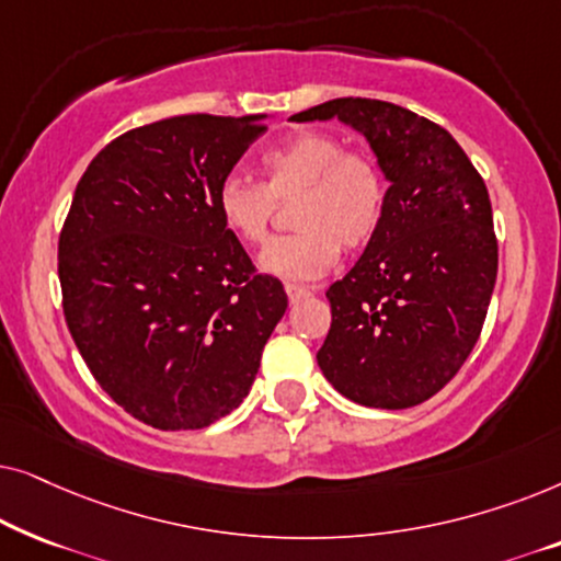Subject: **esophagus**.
<instances>
[{"label":"esophagus","mask_w":561,"mask_h":561,"mask_svg":"<svg viewBox=\"0 0 561 561\" xmlns=\"http://www.w3.org/2000/svg\"><path fill=\"white\" fill-rule=\"evenodd\" d=\"M286 294H288L290 304H298V301H304V298L311 296V288L296 286V283H286Z\"/></svg>","instance_id":"34e87169"}]
</instances>
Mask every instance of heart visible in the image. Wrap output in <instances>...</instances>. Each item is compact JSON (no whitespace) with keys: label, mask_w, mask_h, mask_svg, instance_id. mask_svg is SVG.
<instances>
[{"label":"heart","mask_w":561,"mask_h":561,"mask_svg":"<svg viewBox=\"0 0 561 561\" xmlns=\"http://www.w3.org/2000/svg\"><path fill=\"white\" fill-rule=\"evenodd\" d=\"M263 183L227 175L217 188V214L237 240L265 244L275 202L296 198L294 234L280 237L260 257L265 273L313 280L332 271L342 248L357 252L378 237L386 219L388 183L378 160L344 148L340 137L304 129L260 158Z\"/></svg>","instance_id":"heart-1"}]
</instances>
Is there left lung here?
Segmentation results:
<instances>
[{
  "label": "left lung",
  "instance_id": "left-lung-1",
  "mask_svg": "<svg viewBox=\"0 0 561 561\" xmlns=\"http://www.w3.org/2000/svg\"><path fill=\"white\" fill-rule=\"evenodd\" d=\"M332 117L367 137L390 186L378 237L327 290L332 327L317 363L350 401L411 409L455 378L485 324L497 275L490 196L436 122L359 96L290 119Z\"/></svg>",
  "mask_w": 561,
  "mask_h": 561
}]
</instances>
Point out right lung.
Here are the masks:
<instances>
[{
  "instance_id": "add662e5",
  "label": "right lung",
  "mask_w": 561,
  "mask_h": 561,
  "mask_svg": "<svg viewBox=\"0 0 561 561\" xmlns=\"http://www.w3.org/2000/svg\"><path fill=\"white\" fill-rule=\"evenodd\" d=\"M265 129L260 114L152 122L106 145L76 186L58 240L66 324L142 424L181 432L232 413L288 309L214 202Z\"/></svg>"
}]
</instances>
